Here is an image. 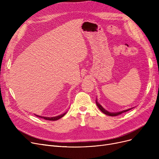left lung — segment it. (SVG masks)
Masks as SVG:
<instances>
[{
  "label": "left lung",
  "instance_id": "obj_1",
  "mask_svg": "<svg viewBox=\"0 0 159 159\" xmlns=\"http://www.w3.org/2000/svg\"><path fill=\"white\" fill-rule=\"evenodd\" d=\"M96 104H97L98 107L99 108L100 110H101V111L102 113H104V114H106V115H109V116H117V115H120L121 113H124V112H126V111H129V110H130L131 109H131H128V110H124V111H119V112L111 113V112H109V111H107L105 110L104 109V108L102 107V106H101V104H99L97 102V101H96Z\"/></svg>",
  "mask_w": 159,
  "mask_h": 159
}]
</instances>
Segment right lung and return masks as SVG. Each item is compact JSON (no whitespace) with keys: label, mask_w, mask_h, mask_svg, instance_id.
Returning <instances> with one entry per match:
<instances>
[{"label":"right lung","mask_w":159,"mask_h":159,"mask_svg":"<svg viewBox=\"0 0 159 159\" xmlns=\"http://www.w3.org/2000/svg\"><path fill=\"white\" fill-rule=\"evenodd\" d=\"M66 113H63L61 115H58V116H54V117H45V116H39V115H36L37 116H38V117H40L41 119H44L45 120H58L59 119L62 118L63 116H64L66 115Z\"/></svg>","instance_id":"right-lung-1"}]
</instances>
